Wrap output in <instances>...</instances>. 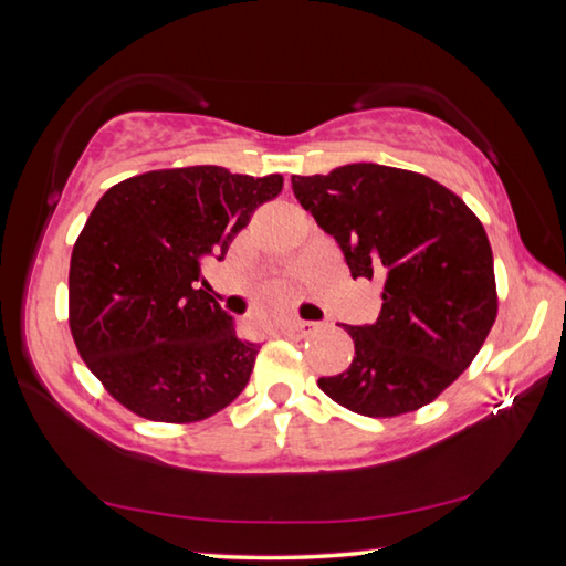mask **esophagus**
Returning <instances> with one entry per match:
<instances>
[{
    "mask_svg": "<svg viewBox=\"0 0 566 566\" xmlns=\"http://www.w3.org/2000/svg\"><path fill=\"white\" fill-rule=\"evenodd\" d=\"M319 329V322H304V319H296L292 324V334H296V337H310V334H314Z\"/></svg>",
    "mask_w": 566,
    "mask_h": 566,
    "instance_id": "34e87169",
    "label": "esophagus"
}]
</instances>
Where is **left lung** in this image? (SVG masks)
Returning a JSON list of instances; mask_svg holds the SVG:
<instances>
[{
	"instance_id": "obj_1",
	"label": "left lung",
	"mask_w": 566,
	"mask_h": 566,
	"mask_svg": "<svg viewBox=\"0 0 566 566\" xmlns=\"http://www.w3.org/2000/svg\"><path fill=\"white\" fill-rule=\"evenodd\" d=\"M300 205L337 239L354 280L381 284L375 324L347 327L354 359L319 389L364 417L434 401L472 364L500 310L490 239L452 189L371 161L292 175Z\"/></svg>"
}]
</instances>
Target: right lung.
I'll return each instance as SVG.
<instances>
[{"label": "right lung", "mask_w": 566, "mask_h": 566, "mask_svg": "<svg viewBox=\"0 0 566 566\" xmlns=\"http://www.w3.org/2000/svg\"><path fill=\"white\" fill-rule=\"evenodd\" d=\"M282 175L224 167L155 169L104 191L70 262V329L102 387L134 415L189 424L247 387L260 344L237 339L207 290L202 264L222 260Z\"/></svg>", "instance_id": "1"}]
</instances>
